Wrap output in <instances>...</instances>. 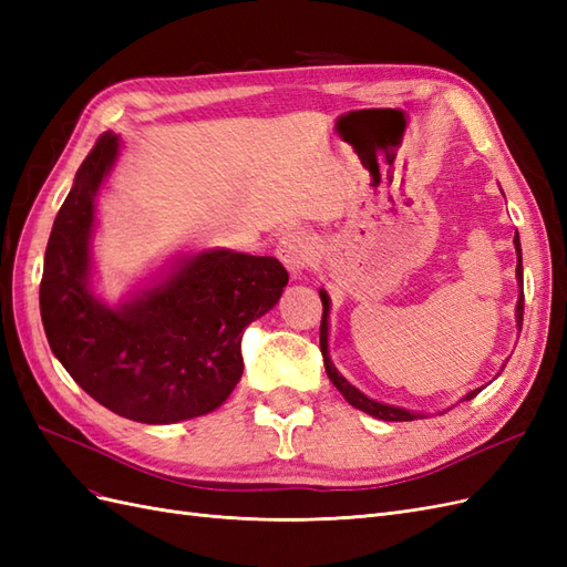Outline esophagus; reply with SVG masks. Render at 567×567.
<instances>
[{"label":"esophagus","mask_w":567,"mask_h":567,"mask_svg":"<svg viewBox=\"0 0 567 567\" xmlns=\"http://www.w3.org/2000/svg\"><path fill=\"white\" fill-rule=\"evenodd\" d=\"M277 255H279V260L286 265V269L293 274V277H302L307 267H310L315 260L312 236L302 229H293V231L284 234L279 246H277Z\"/></svg>","instance_id":"34e87169"}]
</instances>
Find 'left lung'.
<instances>
[{"label": "left lung", "mask_w": 567, "mask_h": 567, "mask_svg": "<svg viewBox=\"0 0 567 567\" xmlns=\"http://www.w3.org/2000/svg\"><path fill=\"white\" fill-rule=\"evenodd\" d=\"M513 246H516V255H518V265H516V279L523 288V252H520V236L516 231V236H513ZM321 296V305H323V315H321V329H319V346H321V354H323V367H326V373H329L331 383L340 390L342 398H346L354 409H362L364 414L373 416V419H381V421H414V419H423V414H416V411H406V409H400V406H390V404H381L375 402L371 398H367L364 392H359L354 385H350L342 375L338 373V369L333 367L331 357H329V312H331V300L329 296H326V290L321 288L319 290ZM523 302H525V296L520 290V298H518V305H516V321H518V329H523ZM506 367V364H504ZM504 371V369H502ZM483 390H471L466 398L463 400H473L475 394ZM461 400V402H463Z\"/></svg>", "instance_id": "1"}]
</instances>
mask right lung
Returning a JSON list of instances; mask_svg holds the SVG:
<instances>
[{"label": "right lung", "instance_id": "right-lung-1", "mask_svg": "<svg viewBox=\"0 0 567 567\" xmlns=\"http://www.w3.org/2000/svg\"><path fill=\"white\" fill-rule=\"evenodd\" d=\"M117 158L101 134L51 227L40 312L51 352L113 414L177 423L210 414L241 381L244 329L279 302L277 257L225 248L182 257L173 271L109 307L90 288L96 192Z\"/></svg>", "mask_w": 567, "mask_h": 567}]
</instances>
